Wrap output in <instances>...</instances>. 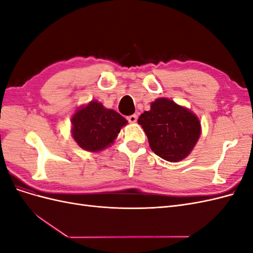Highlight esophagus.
Returning <instances> with one entry per match:
<instances>
[{"mask_svg": "<svg viewBox=\"0 0 253 253\" xmlns=\"http://www.w3.org/2000/svg\"><path fill=\"white\" fill-rule=\"evenodd\" d=\"M127 120H128V122H131V124H134V122H136L137 121V115H131V116H128L127 117Z\"/></svg>", "mask_w": 253, "mask_h": 253, "instance_id": "esophagus-1", "label": "esophagus"}]
</instances>
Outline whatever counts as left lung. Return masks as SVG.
Returning a JSON list of instances; mask_svg holds the SVG:
<instances>
[{"label":"left lung","instance_id":"left-lung-1","mask_svg":"<svg viewBox=\"0 0 253 253\" xmlns=\"http://www.w3.org/2000/svg\"><path fill=\"white\" fill-rule=\"evenodd\" d=\"M138 124L148 136L152 151L170 163L186 158L201 135V122L186 108L167 98L156 99Z\"/></svg>","mask_w":253,"mask_h":253}]
</instances>
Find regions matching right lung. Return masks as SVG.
<instances>
[{"label":"right lung","mask_w":253,"mask_h":253,"mask_svg":"<svg viewBox=\"0 0 253 253\" xmlns=\"http://www.w3.org/2000/svg\"><path fill=\"white\" fill-rule=\"evenodd\" d=\"M72 124L73 137L79 147L98 152L114 141L127 121L117 112L105 109L98 101H91L74 114Z\"/></svg>","instance_id":"add662e5"}]
</instances>
